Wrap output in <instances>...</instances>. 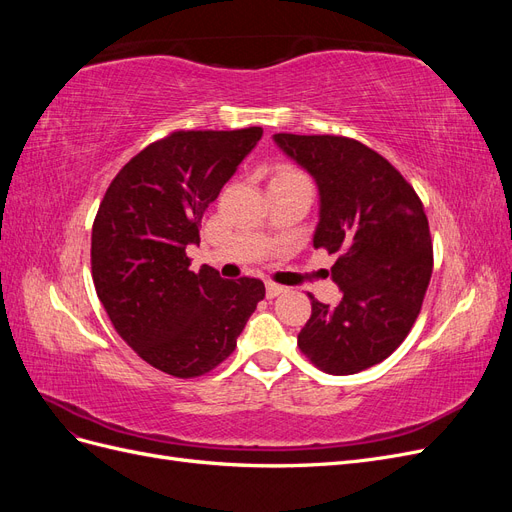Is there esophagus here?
<instances>
[{"mask_svg": "<svg viewBox=\"0 0 512 512\" xmlns=\"http://www.w3.org/2000/svg\"><path fill=\"white\" fill-rule=\"evenodd\" d=\"M286 288L284 286H280V284H275V282H267V299H275L277 294H282Z\"/></svg>", "mask_w": 512, "mask_h": 512, "instance_id": "34e87169", "label": "esophagus"}]
</instances>
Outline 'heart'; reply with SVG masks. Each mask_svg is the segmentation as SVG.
<instances>
[{"mask_svg":"<svg viewBox=\"0 0 512 512\" xmlns=\"http://www.w3.org/2000/svg\"><path fill=\"white\" fill-rule=\"evenodd\" d=\"M273 179H303V181H307V177L301 173V170L299 168H292V166H280V168H277Z\"/></svg>","mask_w":512,"mask_h":512,"instance_id":"b5f03b06","label":"heart"}]
</instances>
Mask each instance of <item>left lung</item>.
Wrapping results in <instances>:
<instances>
[{"label": "left lung", "instance_id": "left-lung-1", "mask_svg": "<svg viewBox=\"0 0 512 512\" xmlns=\"http://www.w3.org/2000/svg\"><path fill=\"white\" fill-rule=\"evenodd\" d=\"M280 149L318 183L314 247L337 260L342 301L314 294L297 344L318 369L348 376L382 363L421 314L433 271V245L421 198L378 151L335 134H275Z\"/></svg>", "mask_w": 512, "mask_h": 512}]
</instances>
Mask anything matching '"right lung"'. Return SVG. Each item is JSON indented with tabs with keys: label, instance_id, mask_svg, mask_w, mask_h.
<instances>
[{
	"label": "right lung",
	"instance_id": "obj_1",
	"mask_svg": "<svg viewBox=\"0 0 512 512\" xmlns=\"http://www.w3.org/2000/svg\"><path fill=\"white\" fill-rule=\"evenodd\" d=\"M262 128L177 130L147 145L108 185L91 228V277L115 331L143 361L198 378L235 352L265 299L256 277L192 271L205 209L260 141Z\"/></svg>",
	"mask_w": 512,
	"mask_h": 512
}]
</instances>
